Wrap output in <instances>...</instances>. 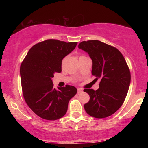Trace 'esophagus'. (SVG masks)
I'll return each mask as SVG.
<instances>
[{"instance_id":"1","label":"esophagus","mask_w":148,"mask_h":148,"mask_svg":"<svg viewBox=\"0 0 148 148\" xmlns=\"http://www.w3.org/2000/svg\"><path fill=\"white\" fill-rule=\"evenodd\" d=\"M83 92V89L82 88H77V93L79 94V93H82V92Z\"/></svg>"}]
</instances>
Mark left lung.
I'll return each instance as SVG.
<instances>
[{
	"instance_id": "left-lung-1",
	"label": "left lung",
	"mask_w": 148,
	"mask_h": 148,
	"mask_svg": "<svg viewBox=\"0 0 148 148\" xmlns=\"http://www.w3.org/2000/svg\"><path fill=\"white\" fill-rule=\"evenodd\" d=\"M78 48L92 60L91 73L101 79L99 88L85 89L89 101L84 108L89 116L104 118L114 114L123 103L131 84V73L126 61L116 47L99 40L84 41Z\"/></svg>"
}]
</instances>
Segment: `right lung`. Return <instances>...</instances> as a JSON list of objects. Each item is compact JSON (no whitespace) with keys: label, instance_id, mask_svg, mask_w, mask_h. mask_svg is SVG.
I'll use <instances>...</instances> for the list:
<instances>
[{"label":"right lung","instance_id":"right-lung-1","mask_svg":"<svg viewBox=\"0 0 148 148\" xmlns=\"http://www.w3.org/2000/svg\"><path fill=\"white\" fill-rule=\"evenodd\" d=\"M77 42L47 40L29 49L20 67L21 87L26 103L37 116L47 120L63 117L69 102L77 93L76 87L66 85L53 87L52 78L61 72L62 61Z\"/></svg>","mask_w":148,"mask_h":148}]
</instances>
